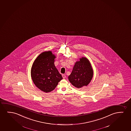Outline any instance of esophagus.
Here are the masks:
<instances>
[{
	"label": "esophagus",
	"instance_id": "1",
	"mask_svg": "<svg viewBox=\"0 0 131 131\" xmlns=\"http://www.w3.org/2000/svg\"><path fill=\"white\" fill-rule=\"evenodd\" d=\"M62 77H63V79H65V78H66V75H65L63 74V75H62Z\"/></svg>",
	"mask_w": 131,
	"mask_h": 131
}]
</instances>
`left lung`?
<instances>
[{
	"instance_id": "8db88e82",
	"label": "left lung",
	"mask_w": 131,
	"mask_h": 131,
	"mask_svg": "<svg viewBox=\"0 0 131 131\" xmlns=\"http://www.w3.org/2000/svg\"><path fill=\"white\" fill-rule=\"evenodd\" d=\"M93 70L89 61L86 58H82L75 63L72 73L68 77L71 83L76 88L87 86L92 79Z\"/></svg>"
}]
</instances>
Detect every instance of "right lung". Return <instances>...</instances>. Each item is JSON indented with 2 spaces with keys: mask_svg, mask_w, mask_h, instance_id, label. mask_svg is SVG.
Returning a JSON list of instances; mask_svg holds the SVG:
<instances>
[{
  "mask_svg": "<svg viewBox=\"0 0 131 131\" xmlns=\"http://www.w3.org/2000/svg\"><path fill=\"white\" fill-rule=\"evenodd\" d=\"M55 58L51 51L43 52L36 58L31 68V77L34 84L46 93L53 90L63 79L54 64Z\"/></svg>",
  "mask_w": 131,
  "mask_h": 131,
  "instance_id": "1",
  "label": "right lung"
}]
</instances>
